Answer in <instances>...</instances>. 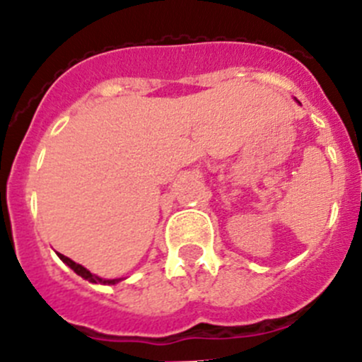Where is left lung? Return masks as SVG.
I'll return each instance as SVG.
<instances>
[{"instance_id": "8db88e82", "label": "left lung", "mask_w": 362, "mask_h": 362, "mask_svg": "<svg viewBox=\"0 0 362 362\" xmlns=\"http://www.w3.org/2000/svg\"><path fill=\"white\" fill-rule=\"evenodd\" d=\"M296 102H298V103H299V100H298V98H296Z\"/></svg>"}]
</instances>
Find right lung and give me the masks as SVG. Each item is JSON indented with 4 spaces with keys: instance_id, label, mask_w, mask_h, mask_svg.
I'll use <instances>...</instances> for the list:
<instances>
[{
    "instance_id": "add662e5",
    "label": "right lung",
    "mask_w": 362,
    "mask_h": 362,
    "mask_svg": "<svg viewBox=\"0 0 362 362\" xmlns=\"http://www.w3.org/2000/svg\"><path fill=\"white\" fill-rule=\"evenodd\" d=\"M56 253H58V252H56ZM58 257H59L61 260H63L64 264H66L68 267H70L71 271H74L75 274H78V276H81V278H84V280H88L89 284H100V285H116V284H119L121 280H123V278H116V280H105V278H100V276H96V274H93L91 271H88V269H86L84 266H81V264L74 262V260H71V259H68V257L61 255V253H58Z\"/></svg>"
}]
</instances>
